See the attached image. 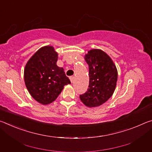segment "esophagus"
<instances>
[{
    "label": "esophagus",
    "mask_w": 152,
    "mask_h": 152,
    "mask_svg": "<svg viewBox=\"0 0 152 152\" xmlns=\"http://www.w3.org/2000/svg\"><path fill=\"white\" fill-rule=\"evenodd\" d=\"M74 76H70V81H71L72 83H73V82H74Z\"/></svg>",
    "instance_id": "34e87169"
}]
</instances>
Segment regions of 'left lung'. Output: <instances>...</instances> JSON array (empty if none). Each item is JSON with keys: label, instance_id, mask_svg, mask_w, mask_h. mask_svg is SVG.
I'll use <instances>...</instances> for the list:
<instances>
[{"label": "left lung", "instance_id": "left-lung-1", "mask_svg": "<svg viewBox=\"0 0 152 152\" xmlns=\"http://www.w3.org/2000/svg\"><path fill=\"white\" fill-rule=\"evenodd\" d=\"M84 59L89 66V86L85 93L80 95V99L86 107H99L107 101L115 91L117 68L111 58L99 49L88 51Z\"/></svg>", "mask_w": 152, "mask_h": 152}]
</instances>
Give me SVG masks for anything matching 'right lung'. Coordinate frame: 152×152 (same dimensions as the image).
<instances>
[{
	"mask_svg": "<svg viewBox=\"0 0 152 152\" xmlns=\"http://www.w3.org/2000/svg\"><path fill=\"white\" fill-rule=\"evenodd\" d=\"M58 54L52 46L40 48L25 66L24 80L33 99L42 104L55 101L64 86L70 84L64 69L57 66Z\"/></svg>",
	"mask_w": 152,
	"mask_h": 152,
	"instance_id": "right-lung-1",
	"label": "right lung"
}]
</instances>
